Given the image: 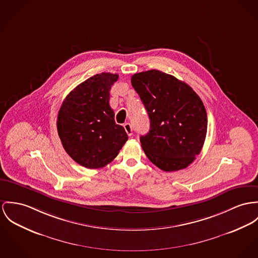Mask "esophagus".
<instances>
[{"mask_svg": "<svg viewBox=\"0 0 258 258\" xmlns=\"http://www.w3.org/2000/svg\"><path fill=\"white\" fill-rule=\"evenodd\" d=\"M123 127H124V130H125L126 134L131 137V136L133 135V127H132L131 123H130V122H125V123L123 124Z\"/></svg>", "mask_w": 258, "mask_h": 258, "instance_id": "1", "label": "esophagus"}]
</instances>
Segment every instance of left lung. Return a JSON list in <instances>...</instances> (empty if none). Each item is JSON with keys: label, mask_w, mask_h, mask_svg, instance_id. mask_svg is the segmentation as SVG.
<instances>
[{"label": "left lung", "mask_w": 258, "mask_h": 258, "mask_svg": "<svg viewBox=\"0 0 258 258\" xmlns=\"http://www.w3.org/2000/svg\"><path fill=\"white\" fill-rule=\"evenodd\" d=\"M132 84L142 101L150 130L140 137L145 155L165 172L186 168L199 155L207 133V114L185 82L157 70L136 74Z\"/></svg>", "instance_id": "left-lung-1"}]
</instances>
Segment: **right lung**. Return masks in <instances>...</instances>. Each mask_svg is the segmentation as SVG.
I'll use <instances>...</instances> for the list:
<instances>
[{
  "instance_id": "obj_1",
  "label": "right lung",
  "mask_w": 258,
  "mask_h": 258,
  "mask_svg": "<svg viewBox=\"0 0 258 258\" xmlns=\"http://www.w3.org/2000/svg\"><path fill=\"white\" fill-rule=\"evenodd\" d=\"M117 74L102 73L79 84L59 108L57 128L66 152L88 169L106 166L127 140L110 107L111 86Z\"/></svg>"
}]
</instances>
